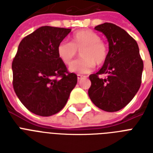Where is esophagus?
Wrapping results in <instances>:
<instances>
[{
	"label": "esophagus",
	"instance_id": "1",
	"mask_svg": "<svg viewBox=\"0 0 153 153\" xmlns=\"http://www.w3.org/2000/svg\"><path fill=\"white\" fill-rule=\"evenodd\" d=\"M85 76H83V75H82V74H77V78H78V80H80V79H82V78H84Z\"/></svg>",
	"mask_w": 153,
	"mask_h": 153
}]
</instances>
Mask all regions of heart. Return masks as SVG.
I'll return each mask as SVG.
<instances>
[{
	"instance_id": "heart-1",
	"label": "heart",
	"mask_w": 153,
	"mask_h": 153,
	"mask_svg": "<svg viewBox=\"0 0 153 153\" xmlns=\"http://www.w3.org/2000/svg\"><path fill=\"white\" fill-rule=\"evenodd\" d=\"M80 51L81 60L72 63L76 51ZM57 55L65 65L69 66L71 72L77 74L90 73L97 66L104 64L108 58L106 44L100 36L90 29L79 30L71 37V43L60 42L57 47Z\"/></svg>"
}]
</instances>
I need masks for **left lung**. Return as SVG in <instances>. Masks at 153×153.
<instances>
[{
	"instance_id": "left-lung-1",
	"label": "left lung",
	"mask_w": 153,
	"mask_h": 153,
	"mask_svg": "<svg viewBox=\"0 0 153 153\" xmlns=\"http://www.w3.org/2000/svg\"><path fill=\"white\" fill-rule=\"evenodd\" d=\"M109 42L108 58L96 74L90 75L89 97L99 109L116 112L128 105L141 83L144 64L137 43L121 27L104 23L94 27ZM105 74V78L99 75Z\"/></svg>"
}]
</instances>
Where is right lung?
<instances>
[{
    "label": "right lung",
    "instance_id": "obj_1",
    "mask_svg": "<svg viewBox=\"0 0 153 153\" xmlns=\"http://www.w3.org/2000/svg\"><path fill=\"white\" fill-rule=\"evenodd\" d=\"M71 29L43 26L25 37L13 61L16 94L29 111L42 117L65 106L77 83L57 55V47Z\"/></svg>",
    "mask_w": 153,
    "mask_h": 153
}]
</instances>
